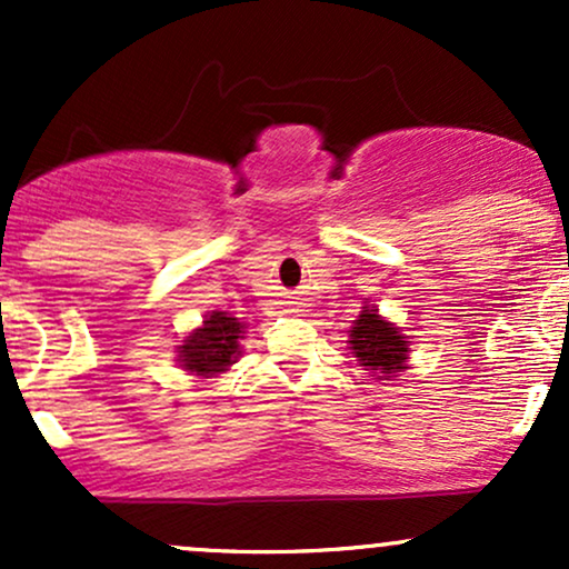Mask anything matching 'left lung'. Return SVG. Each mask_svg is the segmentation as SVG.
I'll return each mask as SVG.
<instances>
[{
	"label": "left lung",
	"instance_id": "8db88e82",
	"mask_svg": "<svg viewBox=\"0 0 569 569\" xmlns=\"http://www.w3.org/2000/svg\"><path fill=\"white\" fill-rule=\"evenodd\" d=\"M348 342L352 356L375 380H390V377H398V371L409 369L407 337L398 326L385 321L375 307H363L358 321H352Z\"/></svg>",
	"mask_w": 569,
	"mask_h": 569
}]
</instances>
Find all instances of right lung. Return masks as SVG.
Here are the masks:
<instances>
[{
  "label": "right lung",
  "instance_id": "obj_1",
  "mask_svg": "<svg viewBox=\"0 0 569 569\" xmlns=\"http://www.w3.org/2000/svg\"><path fill=\"white\" fill-rule=\"evenodd\" d=\"M246 335V323H240V318H232L230 312L213 310L211 316H206L200 329H194L192 335L184 337V342L176 348L179 352L181 369H187L189 375L202 377H217L221 371H227L234 361L240 358V339Z\"/></svg>",
  "mask_w": 569,
  "mask_h": 569
}]
</instances>
